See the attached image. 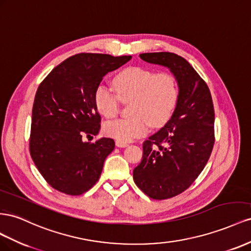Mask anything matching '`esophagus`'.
<instances>
[{
    "instance_id": "1",
    "label": "esophagus",
    "mask_w": 251,
    "mask_h": 251,
    "mask_svg": "<svg viewBox=\"0 0 251 251\" xmlns=\"http://www.w3.org/2000/svg\"><path fill=\"white\" fill-rule=\"evenodd\" d=\"M116 145H117L118 147H127L129 144H128V143H126V142L117 140V141H116Z\"/></svg>"
}]
</instances>
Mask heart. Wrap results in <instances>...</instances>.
<instances>
[{"label":"heart","mask_w":251,"mask_h":251,"mask_svg":"<svg viewBox=\"0 0 251 251\" xmlns=\"http://www.w3.org/2000/svg\"><path fill=\"white\" fill-rule=\"evenodd\" d=\"M117 94L101 84L95 92L99 112L106 118L116 116L120 100L129 101L131 118L106 122L104 132L119 141L128 142L147 132L149 125L161 127L170 120L178 99L176 78L169 74H155L144 67H129L113 78Z\"/></svg>","instance_id":"obj_1"}]
</instances>
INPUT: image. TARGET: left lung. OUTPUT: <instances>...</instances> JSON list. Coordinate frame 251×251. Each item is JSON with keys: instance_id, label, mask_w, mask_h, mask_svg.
Returning a JSON list of instances; mask_svg holds the SVG:
<instances>
[{"instance_id": "left-lung-1", "label": "left lung", "mask_w": 251, "mask_h": 251, "mask_svg": "<svg viewBox=\"0 0 251 251\" xmlns=\"http://www.w3.org/2000/svg\"><path fill=\"white\" fill-rule=\"evenodd\" d=\"M150 64L174 75L178 99L166 125L143 143V157L133 169L138 187L154 200L187 189L204 169L214 144V110L208 86L190 64L173 52L141 53Z\"/></svg>"}]
</instances>
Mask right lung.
Segmentation results:
<instances>
[{"instance_id": "1", "label": "right lung", "mask_w": 251, "mask_h": 251, "mask_svg": "<svg viewBox=\"0 0 251 251\" xmlns=\"http://www.w3.org/2000/svg\"><path fill=\"white\" fill-rule=\"evenodd\" d=\"M130 59L78 53L53 68L40 84L32 107L30 155L54 189L78 196L98 182L114 141H84L101 128L95 92L105 75Z\"/></svg>"}]
</instances>
